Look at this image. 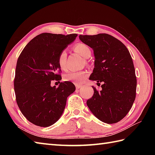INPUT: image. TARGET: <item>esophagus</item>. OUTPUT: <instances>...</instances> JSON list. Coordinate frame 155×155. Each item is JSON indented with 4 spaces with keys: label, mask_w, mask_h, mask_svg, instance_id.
<instances>
[{
    "label": "esophagus",
    "mask_w": 155,
    "mask_h": 155,
    "mask_svg": "<svg viewBox=\"0 0 155 155\" xmlns=\"http://www.w3.org/2000/svg\"><path fill=\"white\" fill-rule=\"evenodd\" d=\"M81 87H82L81 84H76V88H77V89H79V88Z\"/></svg>",
    "instance_id": "esophagus-1"
}]
</instances>
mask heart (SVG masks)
I'll list each match as a JSON object with an SVG mask.
<instances>
[{
	"mask_svg": "<svg viewBox=\"0 0 155 155\" xmlns=\"http://www.w3.org/2000/svg\"><path fill=\"white\" fill-rule=\"evenodd\" d=\"M75 51L81 54L84 58H88L91 57V48L87 45L84 43H78L74 47ZM67 51H62L58 57V63L59 67L62 70L66 68V60H67ZM88 76V72L85 71H71L67 72L64 76V79L66 81H70L75 84H80L86 79Z\"/></svg>",
	"mask_w": 155,
	"mask_h": 155,
	"instance_id": "heart-1",
	"label": "heart"
}]
</instances>
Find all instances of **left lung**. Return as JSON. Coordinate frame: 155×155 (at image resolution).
Masks as SVG:
<instances>
[{
    "instance_id": "left-lung-1",
    "label": "left lung",
    "mask_w": 155,
    "mask_h": 155,
    "mask_svg": "<svg viewBox=\"0 0 155 155\" xmlns=\"http://www.w3.org/2000/svg\"><path fill=\"white\" fill-rule=\"evenodd\" d=\"M79 38L94 51V67L89 79L103 83L100 91L93 87L94 94L87 106L103 123H118L129 112L136 97L137 77L130 52L123 42L108 34L79 35Z\"/></svg>"
}]
</instances>
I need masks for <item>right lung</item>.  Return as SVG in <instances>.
<instances>
[{
	"label": "right lung",
	"instance_id": "add662e5",
	"mask_svg": "<svg viewBox=\"0 0 155 155\" xmlns=\"http://www.w3.org/2000/svg\"><path fill=\"white\" fill-rule=\"evenodd\" d=\"M77 34L42 33L26 45L16 62L14 88L22 114L31 123L47 127L63 113L67 97L74 93L71 82L51 87V81H60L58 63L60 52L73 42Z\"/></svg>",
	"mask_w": 155,
	"mask_h": 155
}]
</instances>
